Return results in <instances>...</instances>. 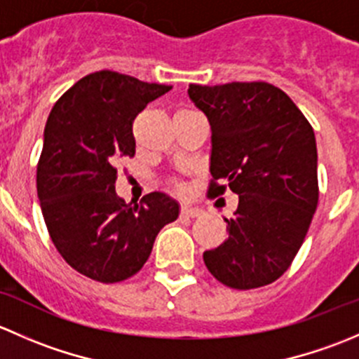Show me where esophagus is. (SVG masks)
Returning a JSON list of instances; mask_svg holds the SVG:
<instances>
[{
    "instance_id": "obj_1",
    "label": "esophagus",
    "mask_w": 359,
    "mask_h": 359,
    "mask_svg": "<svg viewBox=\"0 0 359 359\" xmlns=\"http://www.w3.org/2000/svg\"><path fill=\"white\" fill-rule=\"evenodd\" d=\"M180 215L182 217H191V219H196V217L203 215V210L193 205H182L180 206Z\"/></svg>"
}]
</instances>
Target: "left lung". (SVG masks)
Masks as SVG:
<instances>
[{
    "label": "left lung",
    "mask_w": 359,
    "mask_h": 359,
    "mask_svg": "<svg viewBox=\"0 0 359 359\" xmlns=\"http://www.w3.org/2000/svg\"><path fill=\"white\" fill-rule=\"evenodd\" d=\"M212 126L208 194L240 196L229 238L203 253L215 280L266 287L292 266L318 206L314 130L283 90L266 81L189 85Z\"/></svg>",
    "instance_id": "8db88e82"
}]
</instances>
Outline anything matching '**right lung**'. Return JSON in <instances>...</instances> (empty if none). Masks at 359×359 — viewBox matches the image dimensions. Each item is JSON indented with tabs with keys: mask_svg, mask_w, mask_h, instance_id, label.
<instances>
[{
	"mask_svg": "<svg viewBox=\"0 0 359 359\" xmlns=\"http://www.w3.org/2000/svg\"><path fill=\"white\" fill-rule=\"evenodd\" d=\"M172 90L114 71H97L55 102L45 126L36 187L46 229L74 271L100 283L139 273L179 205L149 193L139 205L116 194V165L133 158V121Z\"/></svg>",
	"mask_w": 359,
	"mask_h": 359,
	"instance_id": "obj_1",
	"label": "right lung"
}]
</instances>
